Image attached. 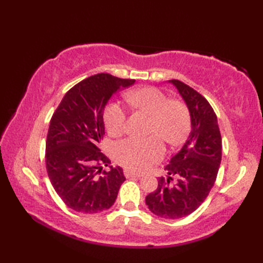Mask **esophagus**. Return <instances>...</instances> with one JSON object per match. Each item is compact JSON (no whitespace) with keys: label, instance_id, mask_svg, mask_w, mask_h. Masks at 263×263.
Masks as SVG:
<instances>
[{"label":"esophagus","instance_id":"34e87169","mask_svg":"<svg viewBox=\"0 0 263 263\" xmlns=\"http://www.w3.org/2000/svg\"><path fill=\"white\" fill-rule=\"evenodd\" d=\"M124 175L127 178H130V177H141L142 176L141 174H138V173H133L131 171H128V170L124 171Z\"/></svg>","mask_w":263,"mask_h":263}]
</instances>
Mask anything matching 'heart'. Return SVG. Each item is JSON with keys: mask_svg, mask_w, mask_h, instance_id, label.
Wrapping results in <instances>:
<instances>
[{"mask_svg": "<svg viewBox=\"0 0 263 263\" xmlns=\"http://www.w3.org/2000/svg\"><path fill=\"white\" fill-rule=\"evenodd\" d=\"M125 100L139 111L150 117L146 140L124 139L113 148L115 160L125 168L141 172L159 160L165 154L163 139L171 146L180 144L191 126L187 106L181 100L170 99L155 87L140 88L125 95ZM104 123L109 135L119 136L126 125V110L119 103H109L104 110Z\"/></svg>", "mask_w": 263, "mask_h": 263, "instance_id": "1", "label": "heart"}]
</instances>
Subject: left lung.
Wrapping results in <instances>:
<instances>
[{
  "mask_svg": "<svg viewBox=\"0 0 263 263\" xmlns=\"http://www.w3.org/2000/svg\"><path fill=\"white\" fill-rule=\"evenodd\" d=\"M191 115L192 130L182 148L165 166L168 178L159 177L158 187L146 197L149 210L166 219H177L197 210L208 197L221 161V136L214 108L185 83L173 79ZM177 178L175 184H171Z\"/></svg>",
  "mask_w": 263,
  "mask_h": 263,
  "instance_id": "1",
  "label": "left lung"
}]
</instances>
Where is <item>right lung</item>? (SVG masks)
Masks as SVG:
<instances>
[{"mask_svg": "<svg viewBox=\"0 0 263 263\" xmlns=\"http://www.w3.org/2000/svg\"><path fill=\"white\" fill-rule=\"evenodd\" d=\"M98 73L65 93L49 123L45 161L55 192L72 210L97 214L114 204L125 181L121 167L103 170L110 160L98 144L105 135L103 113L111 95L135 83Z\"/></svg>", "mask_w": 263, "mask_h": 263, "instance_id": "add662e5", "label": "right lung"}]
</instances>
